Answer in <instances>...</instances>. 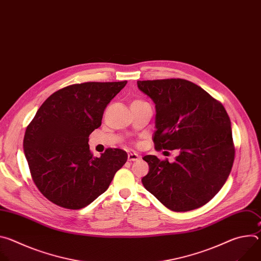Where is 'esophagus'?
<instances>
[{
	"mask_svg": "<svg viewBox=\"0 0 261 261\" xmlns=\"http://www.w3.org/2000/svg\"><path fill=\"white\" fill-rule=\"evenodd\" d=\"M138 159H140V156L136 153H129L128 154V161H137Z\"/></svg>",
	"mask_w": 261,
	"mask_h": 261,
	"instance_id": "34e87169",
	"label": "esophagus"
}]
</instances>
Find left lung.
Here are the masks:
<instances>
[{
    "label": "left lung",
    "mask_w": 261,
    "mask_h": 261,
    "mask_svg": "<svg viewBox=\"0 0 261 261\" xmlns=\"http://www.w3.org/2000/svg\"><path fill=\"white\" fill-rule=\"evenodd\" d=\"M156 105L157 151L178 150L173 163L146 155L144 188L174 212L207 203L225 184L234 161L231 123L219 101L180 79L138 81Z\"/></svg>",
    "instance_id": "obj_1"
}]
</instances>
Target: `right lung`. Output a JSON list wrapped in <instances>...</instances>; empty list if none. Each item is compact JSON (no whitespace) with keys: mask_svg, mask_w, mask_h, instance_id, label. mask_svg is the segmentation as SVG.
I'll return each mask as SVG.
<instances>
[{"mask_svg":"<svg viewBox=\"0 0 261 261\" xmlns=\"http://www.w3.org/2000/svg\"><path fill=\"white\" fill-rule=\"evenodd\" d=\"M127 82L71 85L50 95L27 127L23 151L38 190L55 204L80 210L104 193L128 155L90 151L89 136Z\"/></svg>","mask_w":261,"mask_h":261,"instance_id":"add662e5","label":"right lung"}]
</instances>
